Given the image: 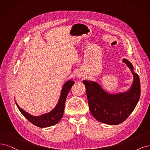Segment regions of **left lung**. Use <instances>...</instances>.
Returning <instances> with one entry per match:
<instances>
[{
    "instance_id": "left-lung-1",
    "label": "left lung",
    "mask_w": 150,
    "mask_h": 150,
    "mask_svg": "<svg viewBox=\"0 0 150 150\" xmlns=\"http://www.w3.org/2000/svg\"><path fill=\"white\" fill-rule=\"evenodd\" d=\"M125 63L133 75L132 87L123 93L110 94L95 81L83 80L91 113L99 122L111 125L123 122L132 113L140 97L139 78L128 60Z\"/></svg>"
}]
</instances>
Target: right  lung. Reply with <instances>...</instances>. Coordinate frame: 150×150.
<instances>
[{
	"label": "right lung",
	"instance_id": "right-lung-1",
	"mask_svg": "<svg viewBox=\"0 0 150 150\" xmlns=\"http://www.w3.org/2000/svg\"><path fill=\"white\" fill-rule=\"evenodd\" d=\"M74 83L75 82L72 80L65 82L64 86H63L60 97L56 107L54 108V110H52L51 112L48 113L38 116V117H35V116H32L26 112L25 111H24L23 109L19 107V106L16 102V103L21 113L30 122L35 125V126L40 128H45L53 126V125L59 123L63 117L64 112L66 98Z\"/></svg>",
	"mask_w": 150,
	"mask_h": 150
}]
</instances>
